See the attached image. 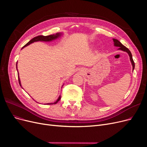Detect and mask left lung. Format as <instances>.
<instances>
[{
    "label": "left lung",
    "instance_id": "8db88e82",
    "mask_svg": "<svg viewBox=\"0 0 147 147\" xmlns=\"http://www.w3.org/2000/svg\"><path fill=\"white\" fill-rule=\"evenodd\" d=\"M113 42H114V46H116V47H119L118 49L123 51H124V52H127L128 53V55H129V58H130V62H131V64H132V67H133L132 70L134 71V69L135 68V63H134V61L133 60L132 53H131L130 51L126 47V46H125L124 45H122L120 41H119L117 39H115V38H113Z\"/></svg>",
    "mask_w": 147,
    "mask_h": 147
}]
</instances>
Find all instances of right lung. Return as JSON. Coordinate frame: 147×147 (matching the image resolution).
Returning <instances> with one entry per match:
<instances>
[{
    "label": "right lung",
    "mask_w": 147,
    "mask_h": 147,
    "mask_svg": "<svg viewBox=\"0 0 147 147\" xmlns=\"http://www.w3.org/2000/svg\"><path fill=\"white\" fill-rule=\"evenodd\" d=\"M63 34V33H57L55 34H52V35H49V36H38L37 37H34L33 38H32V40H30L26 45H25L22 48V49H23L24 48H25L26 46H28L29 45L32 44L34 42H51L52 40H54L55 39H57L58 38H59ZM16 67H17V70L18 72V81H19V83H20V86L22 88V87L21 86V81H20V77H19V74H18V68H17V64H16ZM64 85V84H63ZM61 99V95H59V98H58V99L57 101L53 102V103H48V104H46L47 105H51V104H57Z\"/></svg>",
    "instance_id": "right-lung-1"
}]
</instances>
